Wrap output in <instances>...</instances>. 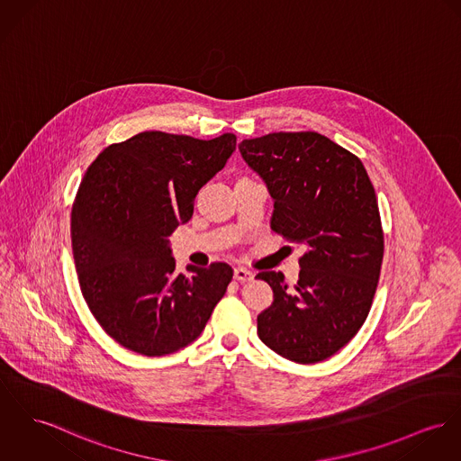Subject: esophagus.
<instances>
[{
	"mask_svg": "<svg viewBox=\"0 0 461 461\" xmlns=\"http://www.w3.org/2000/svg\"><path fill=\"white\" fill-rule=\"evenodd\" d=\"M253 278V273L245 269V267H234V280H238L240 284H245V282H250Z\"/></svg>",
	"mask_w": 461,
	"mask_h": 461,
	"instance_id": "34e87169",
	"label": "esophagus"
}]
</instances>
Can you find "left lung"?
Masks as SVG:
<instances>
[{
  "instance_id": "1",
  "label": "left lung",
  "mask_w": 461,
  "mask_h": 461,
  "mask_svg": "<svg viewBox=\"0 0 461 461\" xmlns=\"http://www.w3.org/2000/svg\"><path fill=\"white\" fill-rule=\"evenodd\" d=\"M240 151L273 199L271 229L306 249L294 285L280 271L255 276L273 289L257 335L294 363L324 361L361 330L377 289L384 234L374 185L356 155L317 131L245 139Z\"/></svg>"
}]
</instances>
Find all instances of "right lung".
I'll return each instance as SVG.
<instances>
[{
    "mask_svg": "<svg viewBox=\"0 0 461 461\" xmlns=\"http://www.w3.org/2000/svg\"><path fill=\"white\" fill-rule=\"evenodd\" d=\"M234 151V133L142 131L86 170L70 227L79 285L93 317L128 350L155 357L190 345L227 291L225 262L177 275L168 236Z\"/></svg>",
    "mask_w": 461,
    "mask_h": 461,
    "instance_id": "right-lung-1",
    "label": "right lung"
}]
</instances>
